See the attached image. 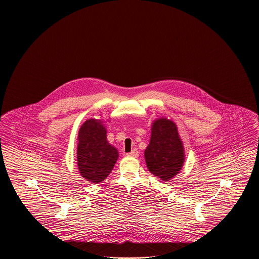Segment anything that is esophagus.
<instances>
[{
  "instance_id": "obj_1",
  "label": "esophagus",
  "mask_w": 259,
  "mask_h": 259,
  "mask_svg": "<svg viewBox=\"0 0 259 259\" xmlns=\"http://www.w3.org/2000/svg\"><path fill=\"white\" fill-rule=\"evenodd\" d=\"M126 155H127V156H129V157H137V156L139 155V152H138V150H137V149H133L132 151H130V152H128V153H126Z\"/></svg>"
}]
</instances>
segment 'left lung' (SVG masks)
I'll return each mask as SVG.
<instances>
[{
	"label": "left lung",
	"mask_w": 259,
	"mask_h": 259,
	"mask_svg": "<svg viewBox=\"0 0 259 259\" xmlns=\"http://www.w3.org/2000/svg\"><path fill=\"white\" fill-rule=\"evenodd\" d=\"M145 159L148 171L163 182L172 180L181 172L185 163V148L174 121L160 117L152 122Z\"/></svg>",
	"instance_id": "obj_1"
}]
</instances>
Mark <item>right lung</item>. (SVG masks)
I'll return each mask as SVG.
<instances>
[{"label": "right lung", "mask_w": 259, "mask_h": 259, "mask_svg": "<svg viewBox=\"0 0 259 259\" xmlns=\"http://www.w3.org/2000/svg\"><path fill=\"white\" fill-rule=\"evenodd\" d=\"M117 149L107 140V129L100 119H87L78 130L76 163L80 176L92 184L103 182L118 159Z\"/></svg>", "instance_id": "add662e5"}]
</instances>
